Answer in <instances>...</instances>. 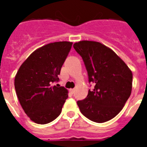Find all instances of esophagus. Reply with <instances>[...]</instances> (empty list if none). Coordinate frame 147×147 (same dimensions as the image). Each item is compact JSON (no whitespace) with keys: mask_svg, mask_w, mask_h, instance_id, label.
<instances>
[{"mask_svg":"<svg viewBox=\"0 0 147 147\" xmlns=\"http://www.w3.org/2000/svg\"><path fill=\"white\" fill-rule=\"evenodd\" d=\"M70 91L71 92V93H74L75 89H74V88H73V89H71V90H70Z\"/></svg>","mask_w":147,"mask_h":147,"instance_id":"esophagus-1","label":"esophagus"}]
</instances>
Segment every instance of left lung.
Listing matches in <instances>:
<instances>
[{
	"mask_svg": "<svg viewBox=\"0 0 147 147\" xmlns=\"http://www.w3.org/2000/svg\"><path fill=\"white\" fill-rule=\"evenodd\" d=\"M83 59L89 83L94 88L77 102L82 113L90 121L103 123L118 115L130 96L132 74L113 51L95 41L74 44Z\"/></svg>",
	"mask_w": 147,
	"mask_h": 147,
	"instance_id": "left-lung-1",
	"label": "left lung"
}]
</instances>
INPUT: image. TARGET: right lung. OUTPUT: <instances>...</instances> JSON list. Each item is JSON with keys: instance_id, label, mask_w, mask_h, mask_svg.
I'll return each instance as SVG.
<instances>
[{"instance_id": "obj_1", "label": "right lung", "mask_w": 147, "mask_h": 147, "mask_svg": "<svg viewBox=\"0 0 147 147\" xmlns=\"http://www.w3.org/2000/svg\"><path fill=\"white\" fill-rule=\"evenodd\" d=\"M72 44L55 42L37 49L21 65L15 76V91L20 105L37 124L50 123L62 112L68 92L54 83L59 82L61 67Z\"/></svg>"}]
</instances>
